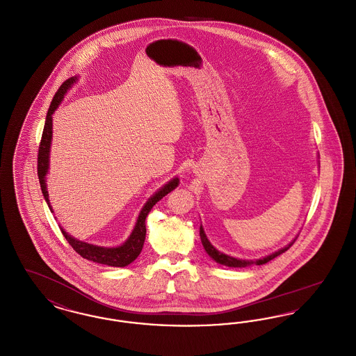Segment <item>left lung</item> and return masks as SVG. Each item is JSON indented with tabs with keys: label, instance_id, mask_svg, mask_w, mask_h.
Here are the masks:
<instances>
[{
	"label": "left lung",
	"instance_id": "8db88e82",
	"mask_svg": "<svg viewBox=\"0 0 356 356\" xmlns=\"http://www.w3.org/2000/svg\"><path fill=\"white\" fill-rule=\"evenodd\" d=\"M200 238H202V243H203L204 248H205V251H207V254H209L216 263H220L222 266H227V267H238V268H243V267H248V266H261V264H266V263H268L270 260L272 259H275L276 256H279V254H283V252H286L288 248L295 243V241H292L291 244H288L287 247H284V248H282V250H279L277 252H275V254H270V256H266V257H263V259H259V260H241V259H235V257H231V256H228V254H221L219 252L209 241H208V238L205 236V234H204L203 228L200 227Z\"/></svg>",
	"mask_w": 356,
	"mask_h": 356
}]
</instances>
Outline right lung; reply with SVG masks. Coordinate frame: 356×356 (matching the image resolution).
I'll return each mask as SVG.
<instances>
[{"mask_svg": "<svg viewBox=\"0 0 356 356\" xmlns=\"http://www.w3.org/2000/svg\"><path fill=\"white\" fill-rule=\"evenodd\" d=\"M74 83V79H68L67 81H64L63 85L58 88V90L56 92L54 97L51 102V106L48 109V115H47V120H45V125H44V131H42V137L40 141V147H38V156H37V175H38V180H40V186H41V191L42 195L47 200V203L51 207L49 204V197H48V189H47V181H45V176L48 172V167H49V148H51V115L56 111V108L58 106V104L63 100L67 89L70 85ZM179 184V179H173L170 180L167 186H163L157 193H154L152 197L144 205V208L141 209L138 219L136 222L134 232L131 234L129 238L120 247L116 248H104V247H97V245H92L88 244L84 241H80L77 238L68 235L63 228L61 232L64 237L67 238L70 247L80 254L84 259H88L90 261L99 263V264H104V266H111V267H125L128 264H131L136 257L140 254L143 245H144V240H145V234H147V228H145V219L148 216V213L151 212L153 205L157 203L159 200H161L164 196H167L170 191H173Z\"/></svg>", "mask_w": 356, "mask_h": 356, "instance_id": "1", "label": "right lung"}]
</instances>
